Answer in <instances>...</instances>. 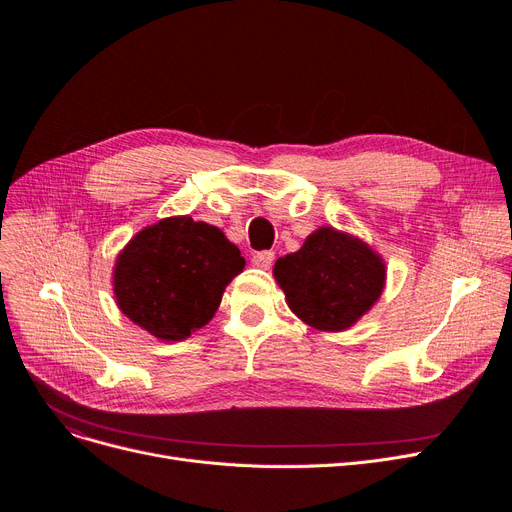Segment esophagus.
<instances>
[{
	"label": "esophagus",
	"instance_id": "obj_1",
	"mask_svg": "<svg viewBox=\"0 0 512 512\" xmlns=\"http://www.w3.org/2000/svg\"><path fill=\"white\" fill-rule=\"evenodd\" d=\"M251 263L255 267H259V270H270V265L274 263V253L272 251H261V253H255Z\"/></svg>",
	"mask_w": 512,
	"mask_h": 512
}]
</instances>
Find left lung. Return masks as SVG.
I'll return each instance as SVG.
<instances>
[{
    "label": "left lung",
    "mask_w": 512,
    "mask_h": 512,
    "mask_svg": "<svg viewBox=\"0 0 512 512\" xmlns=\"http://www.w3.org/2000/svg\"><path fill=\"white\" fill-rule=\"evenodd\" d=\"M274 278L290 311L307 326L342 332L382 297L386 261L359 236L319 226L297 253L276 261Z\"/></svg>",
    "instance_id": "1"
}]
</instances>
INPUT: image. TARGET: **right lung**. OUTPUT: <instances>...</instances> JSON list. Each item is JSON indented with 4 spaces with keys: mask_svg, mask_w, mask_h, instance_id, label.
Listing matches in <instances>:
<instances>
[{
    "mask_svg": "<svg viewBox=\"0 0 512 512\" xmlns=\"http://www.w3.org/2000/svg\"><path fill=\"white\" fill-rule=\"evenodd\" d=\"M242 270L245 259L220 228L172 215L126 242L112 286L132 324L164 342H180L209 324Z\"/></svg>",
    "mask_w": 512,
    "mask_h": 512,
    "instance_id": "right-lung-1",
    "label": "right lung"
}]
</instances>
